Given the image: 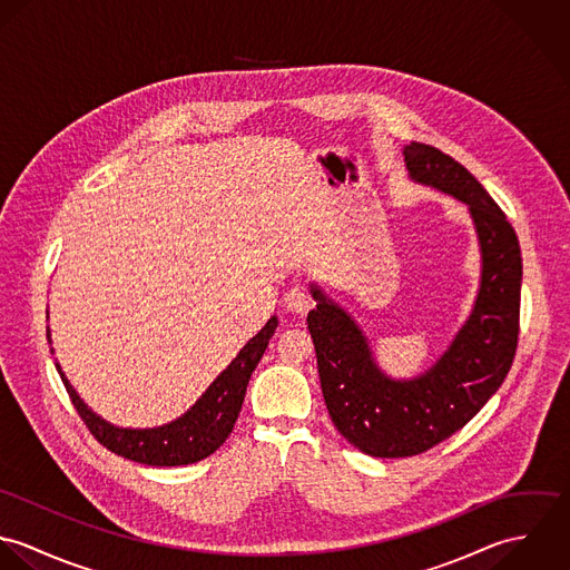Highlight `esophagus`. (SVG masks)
Listing matches in <instances>:
<instances>
[{"instance_id": "esophagus-1", "label": "esophagus", "mask_w": 570, "mask_h": 570, "mask_svg": "<svg viewBox=\"0 0 570 570\" xmlns=\"http://www.w3.org/2000/svg\"><path fill=\"white\" fill-rule=\"evenodd\" d=\"M285 307L294 314H307L314 307V296L307 287L303 285H294L287 294H285Z\"/></svg>"}]
</instances>
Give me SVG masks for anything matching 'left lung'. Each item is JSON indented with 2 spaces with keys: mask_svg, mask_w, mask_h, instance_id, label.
I'll list each match as a JSON object with an SVG mask.
<instances>
[{
  "mask_svg": "<svg viewBox=\"0 0 570 570\" xmlns=\"http://www.w3.org/2000/svg\"><path fill=\"white\" fill-rule=\"evenodd\" d=\"M410 177L465 202L476 224L483 276L470 321L443 357L412 382L375 366L366 337L321 289L307 326L328 416L357 450L377 459L423 454L461 430L504 382L520 331L522 256L515 230L481 181L443 151L410 142Z\"/></svg>",
  "mask_w": 570,
  "mask_h": 570,
  "instance_id": "8db88e82",
  "label": "left lung"
}]
</instances>
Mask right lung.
Segmentation results:
<instances>
[{"label": "right lung", "mask_w": 570, "mask_h": 570, "mask_svg": "<svg viewBox=\"0 0 570 570\" xmlns=\"http://www.w3.org/2000/svg\"><path fill=\"white\" fill-rule=\"evenodd\" d=\"M276 325L278 321L269 318L267 325L245 344L239 355L233 360V364L210 384L202 400L186 414H181L177 421L168 425L151 430H127L102 421L98 414H94L82 404L81 397L75 393L59 364L57 368L72 400V406L77 407L82 423L102 448L142 465H188L217 452L230 436L242 412L247 382L258 360L263 357Z\"/></svg>", "instance_id": "right-lung-1"}]
</instances>
